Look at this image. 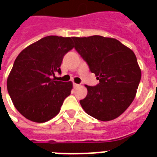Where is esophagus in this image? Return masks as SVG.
Returning a JSON list of instances; mask_svg holds the SVG:
<instances>
[{
    "label": "esophagus",
    "instance_id": "obj_1",
    "mask_svg": "<svg viewBox=\"0 0 157 157\" xmlns=\"http://www.w3.org/2000/svg\"><path fill=\"white\" fill-rule=\"evenodd\" d=\"M73 86H74V87H78V86H80V85L76 84V83H74V84H73Z\"/></svg>",
    "mask_w": 157,
    "mask_h": 157
}]
</instances>
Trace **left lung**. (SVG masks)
I'll use <instances>...</instances> for the list:
<instances>
[{
	"label": "left lung",
	"mask_w": 157,
	"mask_h": 157,
	"mask_svg": "<svg viewBox=\"0 0 157 157\" xmlns=\"http://www.w3.org/2000/svg\"><path fill=\"white\" fill-rule=\"evenodd\" d=\"M75 50L86 61L99 84L86 86L80 101L84 111L102 121L114 120L130 106L136 95L141 71L132 50L119 40L101 36L73 37Z\"/></svg>",
	"instance_id": "obj_1"
}]
</instances>
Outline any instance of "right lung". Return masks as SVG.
<instances>
[{
    "label": "right lung",
    "instance_id": "add662e5",
    "mask_svg": "<svg viewBox=\"0 0 157 157\" xmlns=\"http://www.w3.org/2000/svg\"><path fill=\"white\" fill-rule=\"evenodd\" d=\"M74 47L73 37L49 36L31 44L17 56L6 86L15 107L26 119L46 122L60 112L73 85L52 76L61 73L64 56Z\"/></svg>",
    "mask_w": 157,
    "mask_h": 157
}]
</instances>
